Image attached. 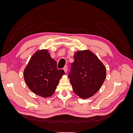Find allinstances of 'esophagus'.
I'll list each match as a JSON object with an SVG mask.
<instances>
[{"instance_id": "obj_1", "label": "esophagus", "mask_w": 133, "mask_h": 133, "mask_svg": "<svg viewBox=\"0 0 133 133\" xmlns=\"http://www.w3.org/2000/svg\"><path fill=\"white\" fill-rule=\"evenodd\" d=\"M63 70H64V71H65V73H66L67 71H68V68H67V66H65V67H64Z\"/></svg>"}]
</instances>
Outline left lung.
Wrapping results in <instances>:
<instances>
[{
  "label": "left lung",
  "instance_id": "left-lung-1",
  "mask_svg": "<svg viewBox=\"0 0 133 133\" xmlns=\"http://www.w3.org/2000/svg\"><path fill=\"white\" fill-rule=\"evenodd\" d=\"M68 75L73 90L80 98H89L102 86L106 78V68L89 50L77 51Z\"/></svg>",
  "mask_w": 133,
  "mask_h": 133
}]
</instances>
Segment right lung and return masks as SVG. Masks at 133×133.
Listing matches in <instances>:
<instances>
[{"label": "right lung", "instance_id": "obj_1", "mask_svg": "<svg viewBox=\"0 0 133 133\" xmlns=\"http://www.w3.org/2000/svg\"><path fill=\"white\" fill-rule=\"evenodd\" d=\"M64 74L63 70L57 69V62L51 58L48 49L36 51L23 73L29 89L43 98H49L53 95L60 79Z\"/></svg>", "mask_w": 133, "mask_h": 133}]
</instances>
